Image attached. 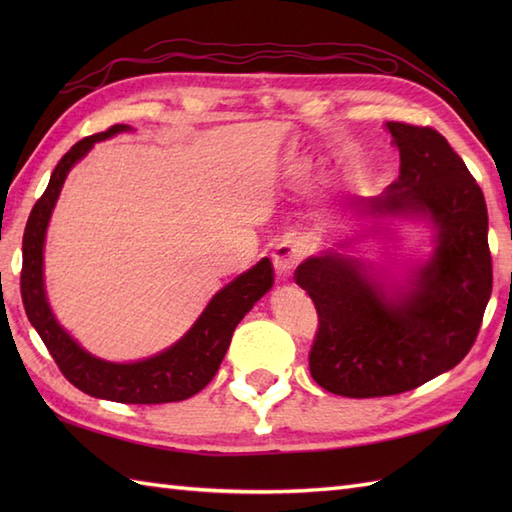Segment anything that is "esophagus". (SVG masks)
Returning a JSON list of instances; mask_svg holds the SVG:
<instances>
[{
  "label": "esophagus",
  "instance_id": "34e87169",
  "mask_svg": "<svg viewBox=\"0 0 512 512\" xmlns=\"http://www.w3.org/2000/svg\"><path fill=\"white\" fill-rule=\"evenodd\" d=\"M306 255V248H303L301 242L297 239H281L277 248L273 250V266L279 279H288L292 275V270L297 268V264Z\"/></svg>",
  "mask_w": 512,
  "mask_h": 512
}]
</instances>
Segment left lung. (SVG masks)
Instances as JSON below:
<instances>
[{
    "mask_svg": "<svg viewBox=\"0 0 512 512\" xmlns=\"http://www.w3.org/2000/svg\"><path fill=\"white\" fill-rule=\"evenodd\" d=\"M385 127L400 151V176L376 198L356 202L354 217L372 226L295 270L319 312L310 374L347 398L402 394L449 372L475 343L493 290L480 184L436 129ZM385 219H422L434 233L430 257L391 285L382 267L351 255Z\"/></svg>",
    "mask_w": 512,
    "mask_h": 512,
    "instance_id": "8db88e82",
    "label": "left lung"
}]
</instances>
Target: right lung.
Returning <instances> with one entry per match:
<instances>
[{"label": "right lung", "instance_id": "right-lung-1", "mask_svg": "<svg viewBox=\"0 0 512 512\" xmlns=\"http://www.w3.org/2000/svg\"><path fill=\"white\" fill-rule=\"evenodd\" d=\"M123 132H132V127L114 125L107 132L79 140L54 167L48 189L43 191L35 209L30 211L24 231L21 299H24L32 328L39 332L41 341L46 343L63 376L74 387H79L88 396L127 402V405L178 402L195 396L211 383L228 345H231L237 323L273 288L275 273L268 257L259 259L253 268L215 292L209 306L202 310L182 339L167 350L143 358V361L112 363L83 350L54 317L48 303L46 277H43V248H46V233L54 204L59 200L70 169L88 156L94 143Z\"/></svg>", "mask_w": 512, "mask_h": 512}]
</instances>
